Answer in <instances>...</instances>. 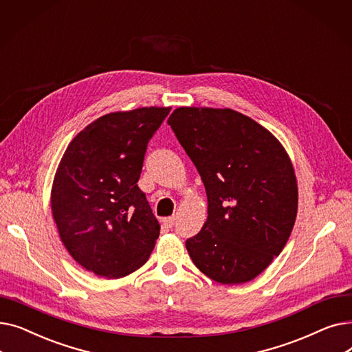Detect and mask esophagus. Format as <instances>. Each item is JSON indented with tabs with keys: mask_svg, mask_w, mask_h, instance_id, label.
Masks as SVG:
<instances>
[{
	"mask_svg": "<svg viewBox=\"0 0 352 352\" xmlns=\"http://www.w3.org/2000/svg\"><path fill=\"white\" fill-rule=\"evenodd\" d=\"M162 224H164L166 228L174 227V224H175V217H166V218H164V219H162Z\"/></svg>",
	"mask_w": 352,
	"mask_h": 352,
	"instance_id": "esophagus-1",
	"label": "esophagus"
}]
</instances>
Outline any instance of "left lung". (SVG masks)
I'll use <instances>...</instances> for the list:
<instances>
[{
    "label": "left lung",
    "mask_w": 352,
    "mask_h": 352,
    "mask_svg": "<svg viewBox=\"0 0 352 352\" xmlns=\"http://www.w3.org/2000/svg\"><path fill=\"white\" fill-rule=\"evenodd\" d=\"M207 191L208 218L186 247L221 284H243L278 256L298 210L292 162L267 128L230 108L179 107L168 118Z\"/></svg>",
    "instance_id": "1"
}]
</instances>
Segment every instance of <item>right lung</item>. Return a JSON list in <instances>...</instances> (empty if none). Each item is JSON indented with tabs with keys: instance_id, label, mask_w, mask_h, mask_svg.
I'll list each match as a JSON object with an SVG mask.
<instances>
[{
	"instance_id": "right-lung-1",
	"label": "right lung",
	"mask_w": 352,
	"mask_h": 352,
	"mask_svg": "<svg viewBox=\"0 0 352 352\" xmlns=\"http://www.w3.org/2000/svg\"><path fill=\"white\" fill-rule=\"evenodd\" d=\"M170 111L144 107L102 116L67 146L51 210L63 244L87 271L121 278L150 258L160 224L137 182L148 141Z\"/></svg>"
}]
</instances>
